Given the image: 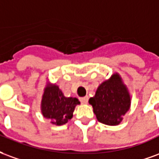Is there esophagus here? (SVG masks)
I'll return each instance as SVG.
<instances>
[{
	"instance_id": "obj_1",
	"label": "esophagus",
	"mask_w": 159,
	"mask_h": 159,
	"mask_svg": "<svg viewBox=\"0 0 159 159\" xmlns=\"http://www.w3.org/2000/svg\"><path fill=\"white\" fill-rule=\"evenodd\" d=\"M88 97H80V100L81 103L82 104H86L88 102Z\"/></svg>"
}]
</instances>
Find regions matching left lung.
<instances>
[{"instance_id": "1", "label": "left lung", "mask_w": 159, "mask_h": 159, "mask_svg": "<svg viewBox=\"0 0 159 159\" xmlns=\"http://www.w3.org/2000/svg\"><path fill=\"white\" fill-rule=\"evenodd\" d=\"M128 88L121 76L115 73L98 86L89 103L93 107L97 120L107 125H118L131 103Z\"/></svg>"}]
</instances>
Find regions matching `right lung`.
Wrapping results in <instances>:
<instances>
[{
    "label": "right lung",
    "instance_id": "1",
    "mask_svg": "<svg viewBox=\"0 0 159 159\" xmlns=\"http://www.w3.org/2000/svg\"><path fill=\"white\" fill-rule=\"evenodd\" d=\"M80 104L76 97H66L58 85L48 82L42 95L40 110L43 116L56 125H62L73 118L75 107Z\"/></svg>",
    "mask_w": 159,
    "mask_h": 159
}]
</instances>
